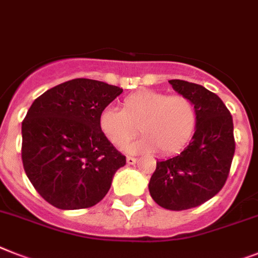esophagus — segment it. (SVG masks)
<instances>
[{
	"instance_id": "34e87169",
	"label": "esophagus",
	"mask_w": 258,
	"mask_h": 258,
	"mask_svg": "<svg viewBox=\"0 0 258 258\" xmlns=\"http://www.w3.org/2000/svg\"><path fill=\"white\" fill-rule=\"evenodd\" d=\"M136 162H137V159H136V158H133V157H126L127 165H134Z\"/></svg>"
}]
</instances>
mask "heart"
<instances>
[{
	"label": "heart",
	"instance_id": "b5f03b06",
	"mask_svg": "<svg viewBox=\"0 0 258 258\" xmlns=\"http://www.w3.org/2000/svg\"><path fill=\"white\" fill-rule=\"evenodd\" d=\"M198 124V112L188 97L169 96L157 91H141L125 97L121 110L105 108L99 116L101 133L114 146H124L138 131L140 140L125 146L129 153H179L191 141Z\"/></svg>",
	"mask_w": 258,
	"mask_h": 258
}]
</instances>
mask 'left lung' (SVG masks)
<instances>
[{"label":"left lung","instance_id":"obj_1","mask_svg":"<svg viewBox=\"0 0 258 258\" xmlns=\"http://www.w3.org/2000/svg\"><path fill=\"white\" fill-rule=\"evenodd\" d=\"M169 83L192 101L198 124L180 154L157 161L149 191L161 207L182 211L210 201L224 186L235 154L233 121L220 97L203 86L179 79Z\"/></svg>","mask_w":258,"mask_h":258}]
</instances>
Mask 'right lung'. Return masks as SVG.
<instances>
[{
	"label": "right lung",
	"mask_w": 258,
	"mask_h": 258,
	"mask_svg": "<svg viewBox=\"0 0 258 258\" xmlns=\"http://www.w3.org/2000/svg\"><path fill=\"white\" fill-rule=\"evenodd\" d=\"M122 88L72 79L34 100L22 122V162L44 201L60 210L99 203L126 161L99 126Z\"/></svg>",
	"instance_id": "add662e5"
}]
</instances>
